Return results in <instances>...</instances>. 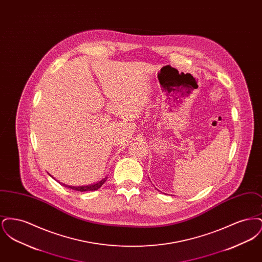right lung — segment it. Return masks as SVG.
<instances>
[{"instance_id": "add662e5", "label": "right lung", "mask_w": 262, "mask_h": 262, "mask_svg": "<svg viewBox=\"0 0 262 262\" xmlns=\"http://www.w3.org/2000/svg\"><path fill=\"white\" fill-rule=\"evenodd\" d=\"M106 180H107V177H106V178H104V179H102L101 181L97 182V183H95V184H92V185H88V186L74 187V186H67V185H64V184H62V186L69 187V188H71V189L76 190V191H90V190H97L98 188H100V187H102V185H103V184L106 182Z\"/></svg>"}]
</instances>
